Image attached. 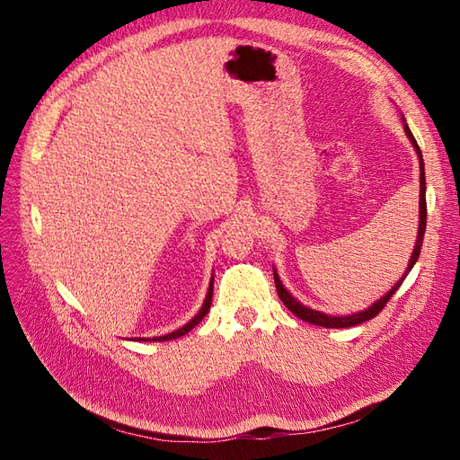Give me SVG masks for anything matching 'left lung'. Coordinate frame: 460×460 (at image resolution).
Segmentation results:
<instances>
[{
	"label": "left lung",
	"mask_w": 460,
	"mask_h": 460,
	"mask_svg": "<svg viewBox=\"0 0 460 460\" xmlns=\"http://www.w3.org/2000/svg\"><path fill=\"white\" fill-rule=\"evenodd\" d=\"M402 120V128H405V134L411 140L416 155H419V163H420V201H419V235H416V243H414V249H412V255L409 259V267L405 270V274L401 276V280L387 291L385 296H382L378 301H374L370 307H367L365 311H358V313H353V314H343V316H336V314H326L323 311H314L311 307H307V305L299 303L294 296L289 294V291L284 288V284L280 282V276H278L276 269L272 267V272H274V284H276V291H278V297H280V301L286 305V307L294 313L297 318L305 320V323L309 324H316V326H323V328H351V326H357V324H363L367 323V320L374 318L376 314H378L384 307L385 303L394 297L395 291L401 288L402 280H405L407 274L412 270L414 262L419 261V255H420V249H422V240H424V232H426V176H424V159H422V151L419 147V144H416L412 132L409 130L407 127V120L405 117H401Z\"/></svg>",
	"instance_id": "1"
}]
</instances>
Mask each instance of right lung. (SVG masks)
Wrapping results in <instances>:
<instances>
[{
  "label": "right lung",
  "mask_w": 460,
  "mask_h": 460,
  "mask_svg": "<svg viewBox=\"0 0 460 460\" xmlns=\"http://www.w3.org/2000/svg\"><path fill=\"white\" fill-rule=\"evenodd\" d=\"M213 282H215V276H211V282H208V289H207V296H205V301H203V305H201V309H199V313L193 316L188 324H184L182 328H178V330H174V332H171V333H164V336H157V338H136L137 341H169V340H176V338H182V336H186V333L191 330V328H196L201 320H203V316L208 313V309H211V299H213Z\"/></svg>",
  "instance_id": "obj_1"
}]
</instances>
